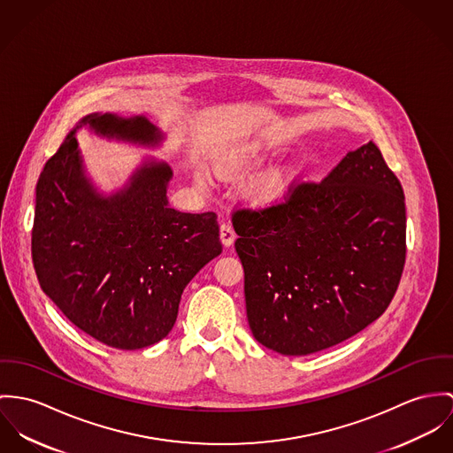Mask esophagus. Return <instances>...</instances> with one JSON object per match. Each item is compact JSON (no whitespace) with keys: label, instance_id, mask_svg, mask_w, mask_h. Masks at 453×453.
<instances>
[{"label":"esophagus","instance_id":"1","mask_svg":"<svg viewBox=\"0 0 453 453\" xmlns=\"http://www.w3.org/2000/svg\"><path fill=\"white\" fill-rule=\"evenodd\" d=\"M234 240H236L234 229L229 224H226V222L220 224V242H222V245L224 247H231L234 243Z\"/></svg>","mask_w":453,"mask_h":453}]
</instances>
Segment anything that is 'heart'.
I'll use <instances>...</instances> for the list:
<instances>
[{"label":"heart","mask_w":453,"mask_h":453,"mask_svg":"<svg viewBox=\"0 0 453 453\" xmlns=\"http://www.w3.org/2000/svg\"><path fill=\"white\" fill-rule=\"evenodd\" d=\"M264 159V148L262 146H255L247 152H243L240 157L236 159H229L220 166L222 173H247L251 172L253 168H257ZM210 172L202 170L200 172V179L203 182L210 180ZM294 179V172L290 166H280L274 170H269L267 173H264L260 179H257L249 189V196L251 202L257 206H273L285 200V196L288 195L290 184Z\"/></svg>","instance_id":"b5f03b06"}]
</instances>
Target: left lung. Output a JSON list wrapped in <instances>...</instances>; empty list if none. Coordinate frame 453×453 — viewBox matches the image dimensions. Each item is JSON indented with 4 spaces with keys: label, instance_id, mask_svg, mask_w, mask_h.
I'll return each mask as SVG.
<instances>
[{
    "label": "left lung",
    "instance_id": "1",
    "mask_svg": "<svg viewBox=\"0 0 453 453\" xmlns=\"http://www.w3.org/2000/svg\"><path fill=\"white\" fill-rule=\"evenodd\" d=\"M251 334L267 349L307 356L344 342L393 301L406 255L398 177L368 142L288 200L238 210Z\"/></svg>",
    "mask_w": 453,
    "mask_h": 453
}]
</instances>
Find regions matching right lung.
Segmentation results:
<instances>
[{
	"instance_id": "right-lung-1",
	"label": "right lung",
	"mask_w": 453,
	"mask_h": 453,
	"mask_svg": "<svg viewBox=\"0 0 453 453\" xmlns=\"http://www.w3.org/2000/svg\"><path fill=\"white\" fill-rule=\"evenodd\" d=\"M159 148L146 116L92 112L67 134L38 184L33 264L42 290L80 330L116 349H142L175 325L180 296L220 255L217 215L168 204V163L146 157L127 184L104 195L88 177L76 132Z\"/></svg>"
}]
</instances>
